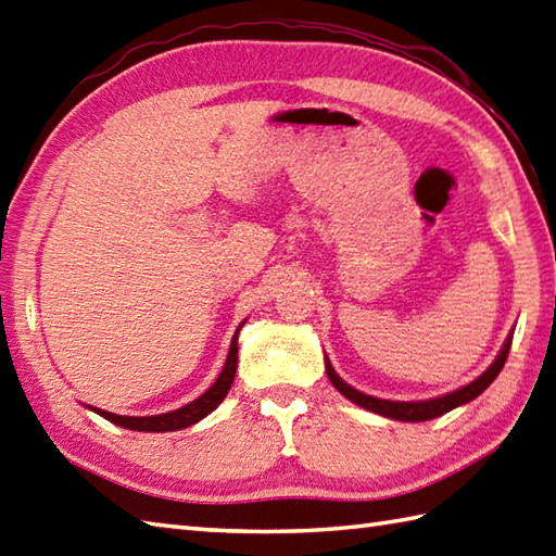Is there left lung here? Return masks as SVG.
Segmentation results:
<instances>
[{"instance_id":"8db88e82","label":"left lung","mask_w":556,"mask_h":556,"mask_svg":"<svg viewBox=\"0 0 556 556\" xmlns=\"http://www.w3.org/2000/svg\"><path fill=\"white\" fill-rule=\"evenodd\" d=\"M511 339L514 332L506 337L504 346L500 351V356L494 358V363L490 368L482 372L480 377H476L473 382H468L466 387L456 389V392H448L444 396H437V399H425V401H389V399H377L370 394H363L358 389H353L351 384H346L341 377L334 372L332 363L325 356V368H327V377L329 382L334 384L337 392L344 394L353 404L365 408V410H372L377 416H384V418H392V420H406V422H422V420H432L437 416H444V413L454 410L458 406L468 404V401H473L476 396H480L485 389L494 382V377H497L504 368L506 356H509V349H511Z\"/></svg>"}]
</instances>
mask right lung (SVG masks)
Returning a JSON list of instances; mask_svg holds the SVG:
<instances>
[{
    "label": "right lung",
    "instance_id": "obj_1",
    "mask_svg": "<svg viewBox=\"0 0 556 556\" xmlns=\"http://www.w3.org/2000/svg\"><path fill=\"white\" fill-rule=\"evenodd\" d=\"M241 327H243V323L239 325V329H236V334L231 339V346H229L227 363H224V368L215 380V384L207 387V392H203L198 399H193L191 404H186V406L169 410V413H160V416H146V418L116 416V413L102 410V408H96V406H88V408L96 410L98 416H102L104 420L119 425V428L138 430V432H172V430H184V428H188V425H195L198 420H203L205 416H210V413L222 404L224 396L229 394L236 368H239V332H241Z\"/></svg>",
    "mask_w": 556,
    "mask_h": 556
}]
</instances>
